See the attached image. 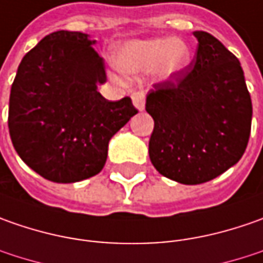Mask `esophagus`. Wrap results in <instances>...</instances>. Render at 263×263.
<instances>
[{"label": "esophagus", "mask_w": 263, "mask_h": 263, "mask_svg": "<svg viewBox=\"0 0 263 263\" xmlns=\"http://www.w3.org/2000/svg\"><path fill=\"white\" fill-rule=\"evenodd\" d=\"M132 99H133V104L139 111L145 109V92H135L132 95Z\"/></svg>", "instance_id": "obj_1"}]
</instances>
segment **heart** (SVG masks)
I'll use <instances>...</instances> for the list:
<instances>
[{
	"label": "heart",
	"instance_id": "1",
	"mask_svg": "<svg viewBox=\"0 0 263 263\" xmlns=\"http://www.w3.org/2000/svg\"><path fill=\"white\" fill-rule=\"evenodd\" d=\"M192 63V51L184 41L154 37L127 42L117 51L114 64L124 74H139L155 70L161 79H173L186 71Z\"/></svg>",
	"mask_w": 263,
	"mask_h": 263
}]
</instances>
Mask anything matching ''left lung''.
Returning a JSON list of instances; mask_svg holds the SVG:
<instances>
[{
  "label": "left lung",
  "mask_w": 263,
  "mask_h": 263,
  "mask_svg": "<svg viewBox=\"0 0 263 263\" xmlns=\"http://www.w3.org/2000/svg\"><path fill=\"white\" fill-rule=\"evenodd\" d=\"M195 60L180 76L154 85L146 111L155 126L149 158L159 174L200 184L237 164L248 146L252 99L240 61L197 30Z\"/></svg>",
  "instance_id": "8db88e82"
}]
</instances>
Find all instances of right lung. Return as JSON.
I'll return each instance as SVG.
<instances>
[{
	"label": "right lung",
	"mask_w": 263,
	"mask_h": 263,
	"mask_svg": "<svg viewBox=\"0 0 263 263\" xmlns=\"http://www.w3.org/2000/svg\"><path fill=\"white\" fill-rule=\"evenodd\" d=\"M86 33L58 30L30 49L17 68L8 106L15 152L39 176L76 183L105 165L109 139L137 109L126 96L108 101L104 60Z\"/></svg>",
	"instance_id": "obj_1"
}]
</instances>
